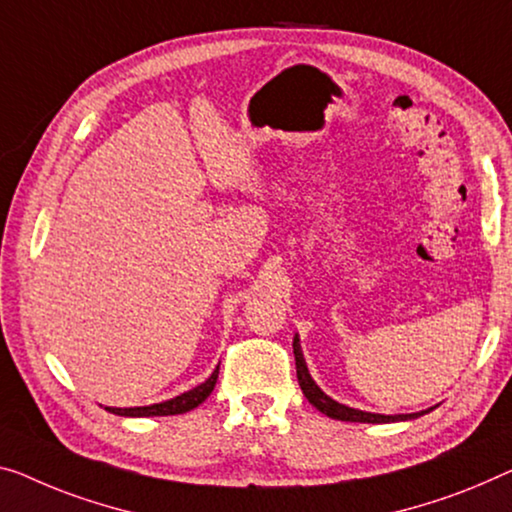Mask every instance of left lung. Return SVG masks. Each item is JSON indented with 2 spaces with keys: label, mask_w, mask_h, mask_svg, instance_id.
<instances>
[{
  "label": "left lung",
  "mask_w": 512,
  "mask_h": 512,
  "mask_svg": "<svg viewBox=\"0 0 512 512\" xmlns=\"http://www.w3.org/2000/svg\"><path fill=\"white\" fill-rule=\"evenodd\" d=\"M294 358H296V377H299V386L305 398L312 404V407H317L322 414H326L329 418H335V421H349V423H395V421H409V418H416L425 414H395V416H384V414H370V411H361V409H352V407H345V404L331 400L329 395H326L322 388H319L315 381H312L310 372H308V365L303 361V354H301V345H299V338H294Z\"/></svg>",
  "instance_id": "8db88e82"
}]
</instances>
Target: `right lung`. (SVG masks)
Masks as SVG:
<instances>
[{
	"mask_svg": "<svg viewBox=\"0 0 512 512\" xmlns=\"http://www.w3.org/2000/svg\"><path fill=\"white\" fill-rule=\"evenodd\" d=\"M218 381V368L213 370V375L204 381V384L195 386L193 391L181 393L177 398L167 400V402H158V404H149V407H131V409H119V407H105L110 414L117 416H174V414H186V411L200 407V404L209 398L213 386Z\"/></svg>",
	"mask_w": 512,
	"mask_h": 512,
	"instance_id": "1",
	"label": "right lung"
}]
</instances>
